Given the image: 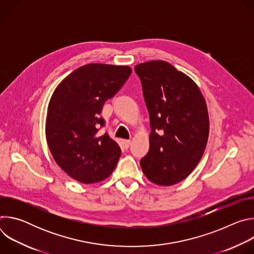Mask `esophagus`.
Instances as JSON below:
<instances>
[{
    "instance_id": "obj_1",
    "label": "esophagus",
    "mask_w": 254,
    "mask_h": 254,
    "mask_svg": "<svg viewBox=\"0 0 254 254\" xmlns=\"http://www.w3.org/2000/svg\"><path fill=\"white\" fill-rule=\"evenodd\" d=\"M122 142H123V146H124L126 149H127V148L129 147V144H130V140H129V139H123Z\"/></svg>"
}]
</instances>
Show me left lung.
<instances>
[{
	"instance_id": "8db88e82",
	"label": "left lung",
	"mask_w": 254,
	"mask_h": 254,
	"mask_svg": "<svg viewBox=\"0 0 254 254\" xmlns=\"http://www.w3.org/2000/svg\"><path fill=\"white\" fill-rule=\"evenodd\" d=\"M150 115V150L139 164L154 184L172 186L200 162L209 135L206 101L197 84L169 62L137 64Z\"/></svg>"
}]
</instances>
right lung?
Listing matches in <instances>:
<instances>
[{
	"label": "right lung",
	"mask_w": 254,
	"mask_h": 254,
	"mask_svg": "<svg viewBox=\"0 0 254 254\" xmlns=\"http://www.w3.org/2000/svg\"><path fill=\"white\" fill-rule=\"evenodd\" d=\"M131 73L128 66L91 63L83 65L54 90L48 105L46 138L57 165L83 184L110 176L122 155L100 117L104 102L114 97Z\"/></svg>",
	"instance_id": "obj_1"
}]
</instances>
